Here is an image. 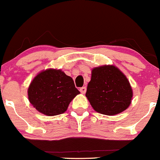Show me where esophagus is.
Wrapping results in <instances>:
<instances>
[{"label":"esophagus","mask_w":160,"mask_h":160,"mask_svg":"<svg viewBox=\"0 0 160 160\" xmlns=\"http://www.w3.org/2000/svg\"><path fill=\"white\" fill-rule=\"evenodd\" d=\"M79 91L82 93V94H85V92H86V87H85V86L82 87V88H80Z\"/></svg>","instance_id":"obj_1"}]
</instances>
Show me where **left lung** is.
<instances>
[{
    "label": "left lung",
    "mask_w": 160,
    "mask_h": 160,
    "mask_svg": "<svg viewBox=\"0 0 160 160\" xmlns=\"http://www.w3.org/2000/svg\"><path fill=\"white\" fill-rule=\"evenodd\" d=\"M85 96L96 112L111 116L128 109L133 92L129 81L118 68L103 65L92 71Z\"/></svg>",
    "instance_id": "8db88e82"
}]
</instances>
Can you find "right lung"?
<instances>
[{"label": "right lung", "instance_id": "add662e5", "mask_svg": "<svg viewBox=\"0 0 160 160\" xmlns=\"http://www.w3.org/2000/svg\"><path fill=\"white\" fill-rule=\"evenodd\" d=\"M80 92L64 72L47 69L38 74L28 88V100L39 112L55 116L64 113Z\"/></svg>", "mask_w": 160, "mask_h": 160}]
</instances>
